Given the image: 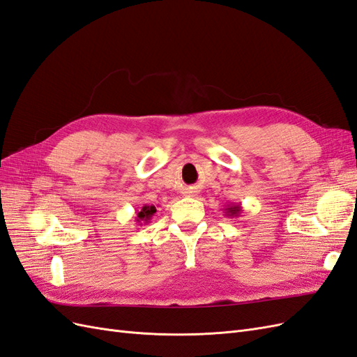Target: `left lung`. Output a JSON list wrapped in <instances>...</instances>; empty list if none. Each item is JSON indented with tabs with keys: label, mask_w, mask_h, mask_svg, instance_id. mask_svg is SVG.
Listing matches in <instances>:
<instances>
[{
	"label": "left lung",
	"mask_w": 357,
	"mask_h": 357,
	"mask_svg": "<svg viewBox=\"0 0 357 357\" xmlns=\"http://www.w3.org/2000/svg\"><path fill=\"white\" fill-rule=\"evenodd\" d=\"M224 213H226V217L229 218H238L242 213V206L239 203H231V205H227L226 209H224Z\"/></svg>",
	"instance_id": "1"
}]
</instances>
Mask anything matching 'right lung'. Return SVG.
<instances>
[{
  "label": "right lung",
  "mask_w": 357,
  "mask_h": 357,
  "mask_svg": "<svg viewBox=\"0 0 357 357\" xmlns=\"http://www.w3.org/2000/svg\"><path fill=\"white\" fill-rule=\"evenodd\" d=\"M157 212L155 206L154 205H144L142 208H139L136 211V217H135V221L137 222V226H142V224H148L151 221V218L154 217V213Z\"/></svg>",
  "instance_id": "1"
}]
</instances>
